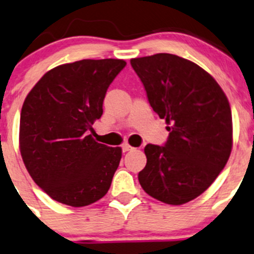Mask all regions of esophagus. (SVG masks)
Instances as JSON below:
<instances>
[{
  "instance_id": "34e87169",
  "label": "esophagus",
  "mask_w": 254,
  "mask_h": 254,
  "mask_svg": "<svg viewBox=\"0 0 254 254\" xmlns=\"http://www.w3.org/2000/svg\"><path fill=\"white\" fill-rule=\"evenodd\" d=\"M122 148H123V152H127V151H131V149H134V147H131L129 143H124V145L122 146Z\"/></svg>"
}]
</instances>
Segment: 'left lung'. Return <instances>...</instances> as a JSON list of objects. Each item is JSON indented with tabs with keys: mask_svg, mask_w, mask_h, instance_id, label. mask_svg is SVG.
<instances>
[{
	"mask_svg": "<svg viewBox=\"0 0 254 254\" xmlns=\"http://www.w3.org/2000/svg\"><path fill=\"white\" fill-rule=\"evenodd\" d=\"M148 102L165 119L164 146L148 143L138 181L146 193L167 204L192 201L209 188L233 148L228 97L209 73L191 61L157 53L130 61Z\"/></svg>",
	"mask_w": 254,
	"mask_h": 254,
	"instance_id": "8db88e82",
	"label": "left lung"
}]
</instances>
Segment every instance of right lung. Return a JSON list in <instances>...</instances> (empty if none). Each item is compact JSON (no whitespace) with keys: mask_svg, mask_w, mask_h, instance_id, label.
I'll return each instance as SVG.
<instances>
[{"mask_svg":"<svg viewBox=\"0 0 254 254\" xmlns=\"http://www.w3.org/2000/svg\"><path fill=\"white\" fill-rule=\"evenodd\" d=\"M127 62L82 60L47 71L20 113L19 149L36 185L55 201L85 207L108 192L122 148L89 135L103 113L107 89Z\"/></svg>","mask_w":254,"mask_h":254,"instance_id":"right-lung-1","label":"right lung"}]
</instances>
